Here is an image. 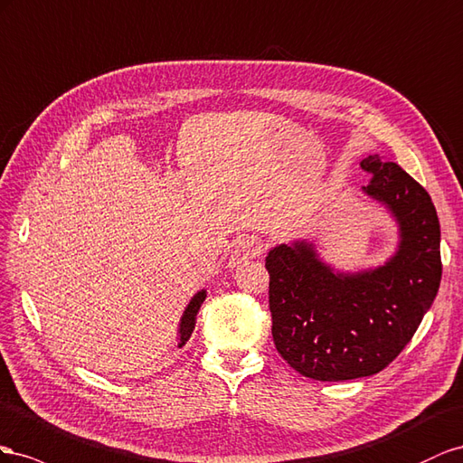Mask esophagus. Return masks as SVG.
Listing matches in <instances>:
<instances>
[{
  "mask_svg": "<svg viewBox=\"0 0 463 463\" xmlns=\"http://www.w3.org/2000/svg\"><path fill=\"white\" fill-rule=\"evenodd\" d=\"M260 252H261V244L256 239H244L241 242H236L234 250L231 252V258H229V268L231 269L241 268L242 263L256 258Z\"/></svg>",
  "mask_w": 463,
  "mask_h": 463,
  "instance_id": "1",
  "label": "esophagus"
}]
</instances>
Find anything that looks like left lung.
<instances>
[{"mask_svg": "<svg viewBox=\"0 0 463 463\" xmlns=\"http://www.w3.org/2000/svg\"><path fill=\"white\" fill-rule=\"evenodd\" d=\"M361 166L373 176L364 195L398 224V248L382 266L339 271L307 239L277 244L266 258L275 347L312 380H354L386 368L440 287V222L430 195L378 155Z\"/></svg>", "mask_w": 463, "mask_h": 463, "instance_id": "1", "label": "left lung"}]
</instances>
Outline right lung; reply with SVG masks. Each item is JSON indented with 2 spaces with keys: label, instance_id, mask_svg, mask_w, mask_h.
<instances>
[{
  "label": "right lung",
  "instance_id": "add662e5",
  "mask_svg": "<svg viewBox=\"0 0 463 463\" xmlns=\"http://www.w3.org/2000/svg\"><path fill=\"white\" fill-rule=\"evenodd\" d=\"M205 297H207L205 288L197 290V293L192 297V300L188 302L186 310H184L180 324H178V349L186 345V341L190 339L194 327H195V316H197V312H200V307H202V302L205 300Z\"/></svg>",
  "mask_w": 463,
  "mask_h": 463
}]
</instances>
